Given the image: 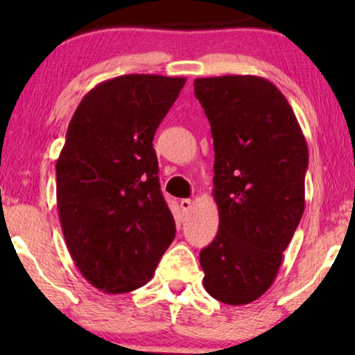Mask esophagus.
I'll use <instances>...</instances> for the list:
<instances>
[{"instance_id": "esophagus-1", "label": "esophagus", "mask_w": 355, "mask_h": 355, "mask_svg": "<svg viewBox=\"0 0 355 355\" xmlns=\"http://www.w3.org/2000/svg\"><path fill=\"white\" fill-rule=\"evenodd\" d=\"M192 205H193V202L191 200V198H182V200H181V208H182L184 211L191 210Z\"/></svg>"}]
</instances>
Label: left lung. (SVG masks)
<instances>
[{"mask_svg":"<svg viewBox=\"0 0 355 355\" xmlns=\"http://www.w3.org/2000/svg\"><path fill=\"white\" fill-rule=\"evenodd\" d=\"M211 125L218 234L200 252L203 288L230 305L271 288L305 208L309 148L286 96L257 76L193 80Z\"/></svg>","mask_w":355,"mask_h":355,"instance_id":"left-lung-1","label":"left lung"}]
</instances>
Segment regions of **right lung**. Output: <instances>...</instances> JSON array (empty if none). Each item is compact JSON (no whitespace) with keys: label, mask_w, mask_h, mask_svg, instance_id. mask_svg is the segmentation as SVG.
Instances as JSON below:
<instances>
[{"label":"right lung","mask_w":355,"mask_h":355,"mask_svg":"<svg viewBox=\"0 0 355 355\" xmlns=\"http://www.w3.org/2000/svg\"><path fill=\"white\" fill-rule=\"evenodd\" d=\"M184 84L157 74L105 80L67 128L56 162L61 230L82 276L103 293L147 284L176 234L152 142Z\"/></svg>","instance_id":"obj_1"}]
</instances>
